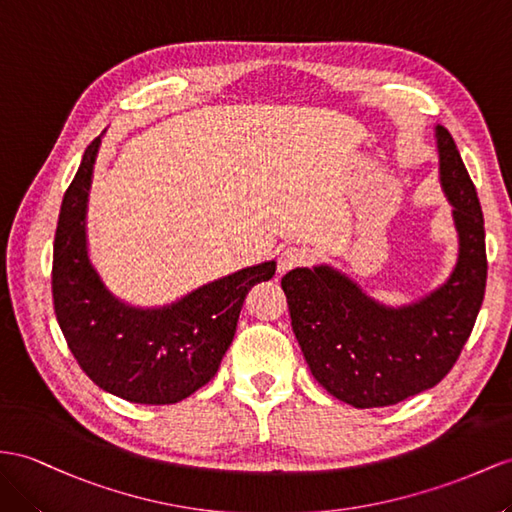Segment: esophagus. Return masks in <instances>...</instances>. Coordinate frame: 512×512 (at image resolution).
<instances>
[{
    "label": "esophagus",
    "mask_w": 512,
    "mask_h": 512,
    "mask_svg": "<svg viewBox=\"0 0 512 512\" xmlns=\"http://www.w3.org/2000/svg\"><path fill=\"white\" fill-rule=\"evenodd\" d=\"M303 264H307L305 248L287 246L285 251L281 253V257H279V274L290 272V270H294V268H298V266H303Z\"/></svg>",
    "instance_id": "1"
}]
</instances>
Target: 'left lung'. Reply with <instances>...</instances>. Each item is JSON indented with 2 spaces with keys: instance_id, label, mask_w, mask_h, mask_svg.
<instances>
[{
  "instance_id": "1",
  "label": "left lung",
  "mask_w": 512,
  "mask_h": 512,
  "mask_svg": "<svg viewBox=\"0 0 512 512\" xmlns=\"http://www.w3.org/2000/svg\"><path fill=\"white\" fill-rule=\"evenodd\" d=\"M441 183L454 205L456 268L419 303H374L329 266L296 268L281 279L292 329L313 378L357 409L391 406L441 383L474 329L487 287L484 218L467 168L445 127H437Z\"/></svg>"
}]
</instances>
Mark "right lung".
Segmentation results:
<instances>
[{
  "label": "right lung",
  "mask_w": 512,
  "mask_h": 512,
  "mask_svg": "<svg viewBox=\"0 0 512 512\" xmlns=\"http://www.w3.org/2000/svg\"><path fill=\"white\" fill-rule=\"evenodd\" d=\"M99 138L64 192L51 264V294L64 339L86 376L136 404H175L212 381L233 342L251 287L270 281L266 261L199 287L164 309H134L103 287L86 253V201Z\"/></svg>",
  "instance_id": "add662e5"
}]
</instances>
